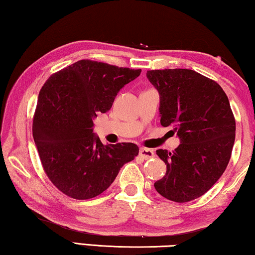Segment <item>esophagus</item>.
<instances>
[{
	"label": "esophagus",
	"mask_w": 255,
	"mask_h": 255,
	"mask_svg": "<svg viewBox=\"0 0 255 255\" xmlns=\"http://www.w3.org/2000/svg\"><path fill=\"white\" fill-rule=\"evenodd\" d=\"M139 155L143 158H145V159H147V158H152V157H154V150L153 149H150V148H140L139 149Z\"/></svg>",
	"instance_id": "1"
}]
</instances>
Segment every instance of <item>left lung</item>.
Here are the masks:
<instances>
[{
    "label": "left lung",
    "mask_w": 255,
    "mask_h": 255,
    "mask_svg": "<svg viewBox=\"0 0 255 255\" xmlns=\"http://www.w3.org/2000/svg\"><path fill=\"white\" fill-rule=\"evenodd\" d=\"M146 76L159 94L161 125H173L180 139L173 152L156 150L166 173L154 187L172 201L197 199L230 162L236 129L230 101L221 85L192 70L147 71Z\"/></svg>",
    "instance_id": "1"
}]
</instances>
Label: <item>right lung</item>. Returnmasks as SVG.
Here are the masks:
<instances>
[{"instance_id":"right-lung-1","label":"right lung","mask_w":255,"mask_h":255,"mask_svg":"<svg viewBox=\"0 0 255 255\" xmlns=\"http://www.w3.org/2000/svg\"><path fill=\"white\" fill-rule=\"evenodd\" d=\"M140 72L82 59L41 88L32 124L34 144L47 176L66 196H99L138 155L136 144L103 145L93 132V119L109 111L118 92Z\"/></svg>"}]
</instances>
